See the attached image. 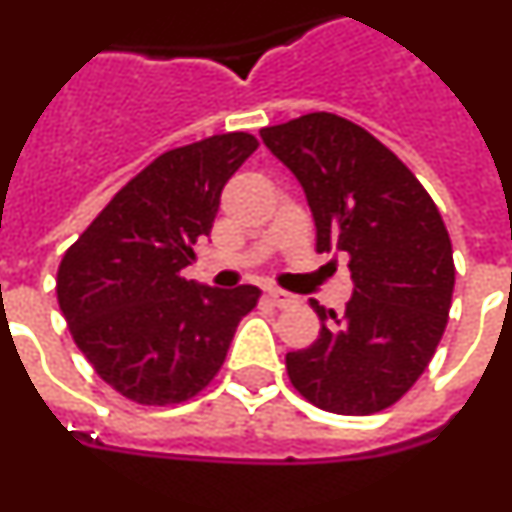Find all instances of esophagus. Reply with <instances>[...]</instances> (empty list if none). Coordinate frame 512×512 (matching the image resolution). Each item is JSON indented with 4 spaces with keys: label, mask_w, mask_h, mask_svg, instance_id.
Instances as JSON below:
<instances>
[{
    "label": "esophagus",
    "mask_w": 512,
    "mask_h": 512,
    "mask_svg": "<svg viewBox=\"0 0 512 512\" xmlns=\"http://www.w3.org/2000/svg\"><path fill=\"white\" fill-rule=\"evenodd\" d=\"M267 298H270L272 305H278V308H290V305L298 303V298H295V295L285 293V290H280V288L267 290Z\"/></svg>",
    "instance_id": "obj_1"
}]
</instances>
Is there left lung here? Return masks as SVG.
Wrapping results in <instances>:
<instances>
[{
    "label": "left lung",
    "mask_w": 512,
    "mask_h": 512,
    "mask_svg": "<svg viewBox=\"0 0 512 512\" xmlns=\"http://www.w3.org/2000/svg\"><path fill=\"white\" fill-rule=\"evenodd\" d=\"M260 136L303 186L315 250L346 252L353 280L343 315L310 300L321 336L285 356L290 381L326 412H381L424 374L447 326L455 260L442 214L394 151L336 113Z\"/></svg>",
    "instance_id": "1"
}]
</instances>
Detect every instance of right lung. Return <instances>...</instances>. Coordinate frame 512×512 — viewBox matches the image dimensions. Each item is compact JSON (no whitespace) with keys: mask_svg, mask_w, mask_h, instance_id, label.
I'll return each instance as SVG.
<instances>
[{"mask_svg":"<svg viewBox=\"0 0 512 512\" xmlns=\"http://www.w3.org/2000/svg\"><path fill=\"white\" fill-rule=\"evenodd\" d=\"M260 146L222 133L171 148L90 222L57 270V303L95 374L126 399L166 407L222 369L255 285L219 290L181 278L209 237L224 184Z\"/></svg>","mask_w":512,"mask_h":512,"instance_id":"right-lung-1","label":"right lung"}]
</instances>
